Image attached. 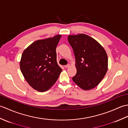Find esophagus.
Listing matches in <instances>:
<instances>
[{"label": "esophagus", "instance_id": "esophagus-1", "mask_svg": "<svg viewBox=\"0 0 128 128\" xmlns=\"http://www.w3.org/2000/svg\"><path fill=\"white\" fill-rule=\"evenodd\" d=\"M70 64H67V65H66V66H65V68H69V67H70Z\"/></svg>", "mask_w": 128, "mask_h": 128}]
</instances>
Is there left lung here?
Wrapping results in <instances>:
<instances>
[{"mask_svg":"<svg viewBox=\"0 0 128 128\" xmlns=\"http://www.w3.org/2000/svg\"><path fill=\"white\" fill-rule=\"evenodd\" d=\"M68 40L74 52L77 70L73 81L85 90L95 88L107 71L108 57L104 48L85 34L70 35Z\"/></svg>","mask_w":128,"mask_h":128,"instance_id":"left-lung-1","label":"left lung"}]
</instances>
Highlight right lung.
<instances>
[{
    "label": "right lung",
    "mask_w": 128,
    "mask_h": 128,
    "mask_svg": "<svg viewBox=\"0 0 128 128\" xmlns=\"http://www.w3.org/2000/svg\"><path fill=\"white\" fill-rule=\"evenodd\" d=\"M61 37L38 40L29 46L21 56V72L29 85L40 92L50 88L62 71L56 62V47Z\"/></svg>",
    "instance_id": "right-lung-1"
}]
</instances>
